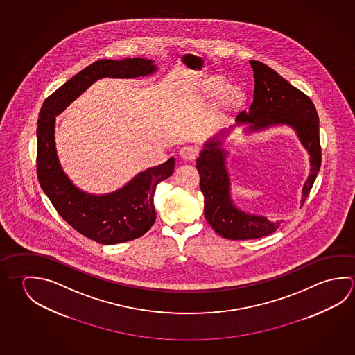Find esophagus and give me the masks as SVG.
<instances>
[{"label": "esophagus", "mask_w": 355, "mask_h": 355, "mask_svg": "<svg viewBox=\"0 0 355 355\" xmlns=\"http://www.w3.org/2000/svg\"><path fill=\"white\" fill-rule=\"evenodd\" d=\"M197 155H198L197 150L194 147H191V146H187V147H183L180 150V158L184 159V161H192L197 157Z\"/></svg>", "instance_id": "esophagus-1"}]
</instances>
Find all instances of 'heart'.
<instances>
[{"label": "heart", "mask_w": 355, "mask_h": 355, "mask_svg": "<svg viewBox=\"0 0 355 355\" xmlns=\"http://www.w3.org/2000/svg\"><path fill=\"white\" fill-rule=\"evenodd\" d=\"M213 85H214V86H216V87H217V86H219V85H220V82H219V81H218V82H213ZM232 94H236V89H233V91H232Z\"/></svg>", "instance_id": "b5f03b06"}]
</instances>
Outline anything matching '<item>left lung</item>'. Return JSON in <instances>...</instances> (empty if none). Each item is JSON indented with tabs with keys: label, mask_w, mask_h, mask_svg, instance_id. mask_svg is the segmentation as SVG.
<instances>
[{
	"label": "left lung",
	"mask_w": 355,
	"mask_h": 355,
	"mask_svg": "<svg viewBox=\"0 0 355 355\" xmlns=\"http://www.w3.org/2000/svg\"><path fill=\"white\" fill-rule=\"evenodd\" d=\"M254 75L253 103L248 112L236 116V125L205 142L197 158L200 191L205 196V217L211 228L225 239H255L272 234L283 220H269L264 216L239 209L230 194L227 171L228 152L222 142L236 125H247L245 133L261 132L274 125L293 128L311 156V173L302 191V205L309 196L322 162L319 117L311 98L259 61H249Z\"/></svg>",
	"instance_id": "8db88e82"
}]
</instances>
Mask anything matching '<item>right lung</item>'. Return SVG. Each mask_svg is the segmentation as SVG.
I'll list each match as a JSON object with an SVG mask.
<instances>
[{"instance_id":"right-lung-1","label":"right lung","mask_w":355,"mask_h":355,"mask_svg":"<svg viewBox=\"0 0 355 355\" xmlns=\"http://www.w3.org/2000/svg\"><path fill=\"white\" fill-rule=\"evenodd\" d=\"M147 58L100 60L82 69L44 100L37 121V177L58 214L82 236L101 244L128 242L144 236L156 220L153 194L159 182L175 171V158L135 175L107 194H91L76 187L63 172L55 142L56 116L92 83L105 78H137L155 73Z\"/></svg>"}]
</instances>
